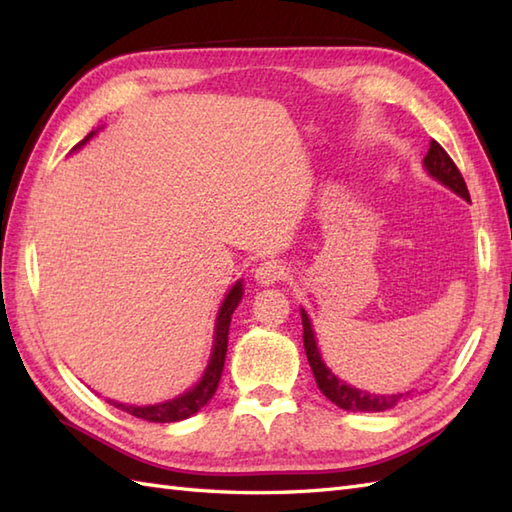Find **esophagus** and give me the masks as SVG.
<instances>
[{
	"label": "esophagus",
	"mask_w": 512,
	"mask_h": 512,
	"mask_svg": "<svg viewBox=\"0 0 512 512\" xmlns=\"http://www.w3.org/2000/svg\"><path fill=\"white\" fill-rule=\"evenodd\" d=\"M288 277V268L277 262V259H268L255 268V281L262 286H273L277 281H284Z\"/></svg>",
	"instance_id": "34e87169"
}]
</instances>
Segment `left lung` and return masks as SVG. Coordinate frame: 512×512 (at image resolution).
<instances>
[{
	"instance_id": "obj_1",
	"label": "left lung",
	"mask_w": 512,
	"mask_h": 512,
	"mask_svg": "<svg viewBox=\"0 0 512 512\" xmlns=\"http://www.w3.org/2000/svg\"><path fill=\"white\" fill-rule=\"evenodd\" d=\"M424 169L429 171L431 178H436L438 182L444 184V187H449L453 193H458L460 198L471 202V195H469V189H466V182L462 178L460 169L455 167L451 156L440 147V143H436V140H431L427 156H424ZM301 321H303V347H306V356L312 367L314 380H317L323 396L332 400L336 407H341L345 411H385L398 405V402L405 398V394H391V396L369 394V391L356 389L336 378L323 363L321 352L317 347V339H314V330L310 325V317L303 308H301Z\"/></svg>"
}]
</instances>
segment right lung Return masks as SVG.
Masks as SVG:
<instances>
[{"label":"right lung","mask_w":512,"mask_h":512,"mask_svg":"<svg viewBox=\"0 0 512 512\" xmlns=\"http://www.w3.org/2000/svg\"><path fill=\"white\" fill-rule=\"evenodd\" d=\"M94 134L96 132L85 136L74 149H79L81 145L88 143ZM242 295H244L242 281H237V284L228 290V295L220 306V312H217L211 361H209V365H206L200 383L193 389H189L187 394H182V396L167 400V402H158V405H147V407L123 405V402H114V400H107V402L114 405L116 409H123L127 413H132V416L143 418L147 422H178V420L193 416V413H198L206 405V402L213 398L217 385H220L222 369H224V361H226V347H228V325H231V314L235 312L237 303L242 301Z\"/></svg>","instance_id":"right-lung-1"}]
</instances>
